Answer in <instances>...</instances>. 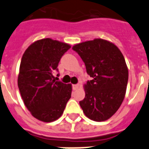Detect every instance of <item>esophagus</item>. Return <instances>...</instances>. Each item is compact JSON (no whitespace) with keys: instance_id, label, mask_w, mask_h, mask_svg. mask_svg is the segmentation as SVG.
Returning <instances> with one entry per match:
<instances>
[{"instance_id":"esophagus-1","label":"esophagus","mask_w":149,"mask_h":149,"mask_svg":"<svg viewBox=\"0 0 149 149\" xmlns=\"http://www.w3.org/2000/svg\"><path fill=\"white\" fill-rule=\"evenodd\" d=\"M79 88V84H76V85H72V88L73 90H77Z\"/></svg>"}]
</instances>
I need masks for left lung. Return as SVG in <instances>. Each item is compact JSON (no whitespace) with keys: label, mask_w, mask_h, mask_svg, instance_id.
Instances as JSON below:
<instances>
[{"label":"left lung","mask_w":149,"mask_h":149,"mask_svg":"<svg viewBox=\"0 0 149 149\" xmlns=\"http://www.w3.org/2000/svg\"><path fill=\"white\" fill-rule=\"evenodd\" d=\"M72 49L92 77L83 86L86 97L79 102L83 113L92 120H107L119 109L126 95L129 72L123 54L102 38L76 44Z\"/></svg>","instance_id":"8db88e82"}]
</instances>
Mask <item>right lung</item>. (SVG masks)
I'll return each mask as SVG.
<instances>
[{
	"mask_svg": "<svg viewBox=\"0 0 149 149\" xmlns=\"http://www.w3.org/2000/svg\"><path fill=\"white\" fill-rule=\"evenodd\" d=\"M71 46L47 38L25 51L19 71L18 87L27 109L37 120L50 123L61 117L71 97L72 85L54 80L61 57Z\"/></svg>",
	"mask_w": 149,
	"mask_h": 149,
	"instance_id": "1",
	"label": "right lung"
}]
</instances>
